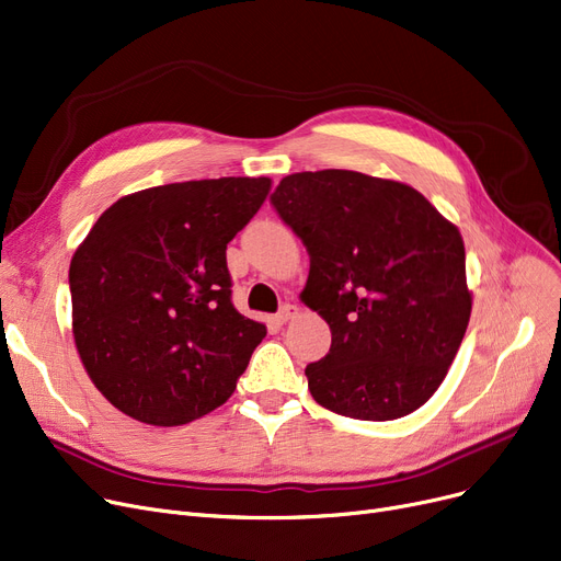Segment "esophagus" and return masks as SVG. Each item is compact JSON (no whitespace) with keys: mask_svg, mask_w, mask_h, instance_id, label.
I'll return each mask as SVG.
<instances>
[{"mask_svg":"<svg viewBox=\"0 0 561 561\" xmlns=\"http://www.w3.org/2000/svg\"><path fill=\"white\" fill-rule=\"evenodd\" d=\"M294 316H298V307H296V305H290V302H286V305H282V309L277 311L275 321H277V325H284L288 319H294Z\"/></svg>","mask_w":561,"mask_h":561,"instance_id":"obj_1","label":"esophagus"}]
</instances>
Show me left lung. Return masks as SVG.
Returning a JSON list of instances; mask_svg holds the SVG:
<instances>
[{
	"mask_svg": "<svg viewBox=\"0 0 561 561\" xmlns=\"http://www.w3.org/2000/svg\"><path fill=\"white\" fill-rule=\"evenodd\" d=\"M271 204L309 254L300 298L332 332L305 369L313 401L364 422L415 412L470 321L458 229L415 187L348 169L290 174Z\"/></svg>",
	"mask_w": 561,
	"mask_h": 561,
	"instance_id": "8db88e82",
	"label": "left lung"
}]
</instances>
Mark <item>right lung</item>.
<instances>
[{
    "label": "right lung",
    "instance_id": "obj_1",
    "mask_svg": "<svg viewBox=\"0 0 561 561\" xmlns=\"http://www.w3.org/2000/svg\"><path fill=\"white\" fill-rule=\"evenodd\" d=\"M271 179H210L112 204L72 254V336L101 394L128 417L181 426L222 405L265 325L231 302L227 245Z\"/></svg>",
    "mask_w": 561,
    "mask_h": 561
}]
</instances>
